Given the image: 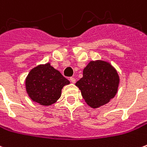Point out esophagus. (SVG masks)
I'll list each match as a JSON object with an SVG mask.
<instances>
[{"label":"esophagus","instance_id":"obj_1","mask_svg":"<svg viewBox=\"0 0 147 147\" xmlns=\"http://www.w3.org/2000/svg\"><path fill=\"white\" fill-rule=\"evenodd\" d=\"M70 81L72 83H76V79H75V78H73V77H71Z\"/></svg>","mask_w":147,"mask_h":147}]
</instances>
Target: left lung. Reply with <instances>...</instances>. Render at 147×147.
<instances>
[{
  "instance_id": "8db88e82",
  "label": "left lung",
  "mask_w": 147,
  "mask_h": 147,
  "mask_svg": "<svg viewBox=\"0 0 147 147\" xmlns=\"http://www.w3.org/2000/svg\"><path fill=\"white\" fill-rule=\"evenodd\" d=\"M117 71L108 62L90 61L83 69V78L76 85L83 99L94 109L108 103L117 93L119 86Z\"/></svg>"
}]
</instances>
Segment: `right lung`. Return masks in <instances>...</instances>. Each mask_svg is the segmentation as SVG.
I'll return each mask as SVG.
<instances>
[{
	"label": "right lung",
	"mask_w": 147,
	"mask_h": 147,
	"mask_svg": "<svg viewBox=\"0 0 147 147\" xmlns=\"http://www.w3.org/2000/svg\"><path fill=\"white\" fill-rule=\"evenodd\" d=\"M70 82L50 64L38 65L30 71L26 79V90L34 102L50 105L60 98L63 86Z\"/></svg>",
	"instance_id": "right-lung-1"
}]
</instances>
